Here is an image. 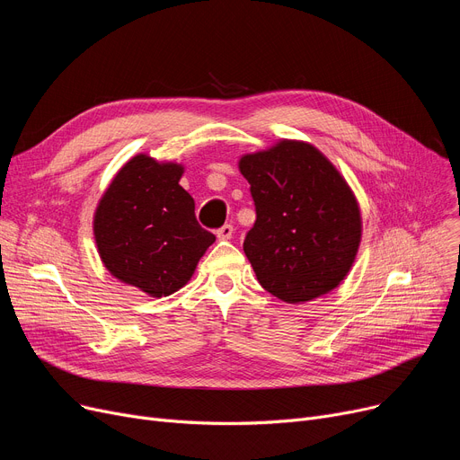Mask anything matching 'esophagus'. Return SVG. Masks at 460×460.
Instances as JSON below:
<instances>
[{
    "mask_svg": "<svg viewBox=\"0 0 460 460\" xmlns=\"http://www.w3.org/2000/svg\"><path fill=\"white\" fill-rule=\"evenodd\" d=\"M216 236L220 238V240H229L231 236H233V226H229V224H226V226H222L220 229L216 231Z\"/></svg>",
    "mask_w": 460,
    "mask_h": 460,
    "instance_id": "34e87169",
    "label": "esophagus"
}]
</instances>
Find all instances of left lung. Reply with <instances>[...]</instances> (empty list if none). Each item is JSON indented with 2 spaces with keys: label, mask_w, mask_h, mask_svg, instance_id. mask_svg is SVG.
Instances as JSON below:
<instances>
[{
  "label": "left lung",
  "mask_w": 460,
  "mask_h": 460,
  "mask_svg": "<svg viewBox=\"0 0 460 460\" xmlns=\"http://www.w3.org/2000/svg\"><path fill=\"white\" fill-rule=\"evenodd\" d=\"M238 169L257 212L244 253L264 291L304 304L340 287L361 243V214L337 167L311 143L281 139L244 155Z\"/></svg>",
  "instance_id": "obj_1"
}]
</instances>
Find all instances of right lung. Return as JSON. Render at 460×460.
Returning <instances> with one entry per match:
<instances>
[{
  "label": "right lung",
  "mask_w": 460,
  "mask_h": 460,
  "mask_svg": "<svg viewBox=\"0 0 460 460\" xmlns=\"http://www.w3.org/2000/svg\"><path fill=\"white\" fill-rule=\"evenodd\" d=\"M182 173V164L136 155L119 169L93 217L108 272L153 298L184 287L216 240L198 224L196 203L179 184Z\"/></svg>",
  "instance_id": "1"
}]
</instances>
